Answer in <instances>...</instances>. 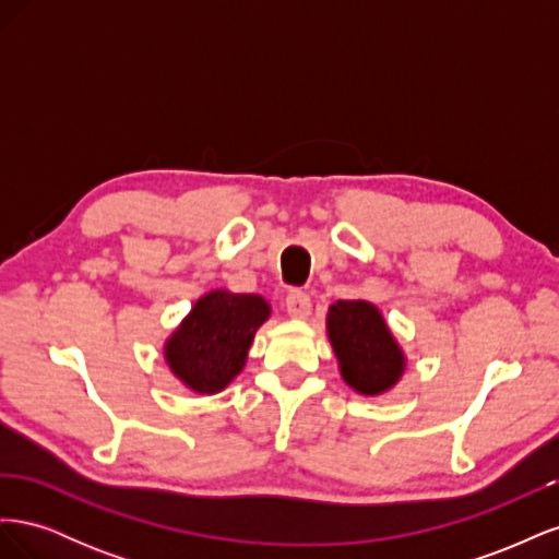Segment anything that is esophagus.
<instances>
[{"label": "esophagus", "instance_id": "esophagus-1", "mask_svg": "<svg viewBox=\"0 0 559 559\" xmlns=\"http://www.w3.org/2000/svg\"><path fill=\"white\" fill-rule=\"evenodd\" d=\"M310 296L306 292H292L289 296H286V312H289V317L294 319H306L310 314Z\"/></svg>", "mask_w": 559, "mask_h": 559}]
</instances>
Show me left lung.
Listing matches in <instances>:
<instances>
[{"mask_svg": "<svg viewBox=\"0 0 559 559\" xmlns=\"http://www.w3.org/2000/svg\"><path fill=\"white\" fill-rule=\"evenodd\" d=\"M326 331L341 376L354 392L376 396L401 380L405 357L373 302H333L326 317Z\"/></svg>", "mask_w": 559, "mask_h": 559, "instance_id": "left-lung-1", "label": "left lung"}]
</instances>
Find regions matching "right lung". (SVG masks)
I'll return each instance as SVG.
<instances>
[{
  "label": "right lung",
  "instance_id": "add662e5",
  "mask_svg": "<svg viewBox=\"0 0 559 559\" xmlns=\"http://www.w3.org/2000/svg\"><path fill=\"white\" fill-rule=\"evenodd\" d=\"M270 317L259 294L226 289L202 296L167 337L165 361L195 394H216L240 373L259 326Z\"/></svg>",
  "mask_w": 559,
  "mask_h": 559
}]
</instances>
